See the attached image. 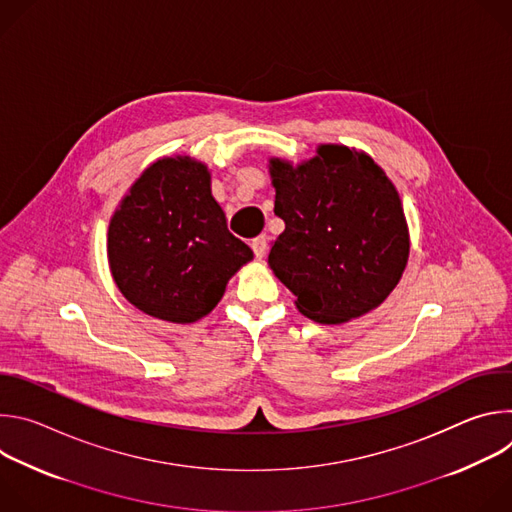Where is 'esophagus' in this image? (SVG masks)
I'll return each instance as SVG.
<instances>
[{"instance_id":"34e87169","label":"esophagus","mask_w":512,"mask_h":512,"mask_svg":"<svg viewBox=\"0 0 512 512\" xmlns=\"http://www.w3.org/2000/svg\"><path fill=\"white\" fill-rule=\"evenodd\" d=\"M251 249H253L255 257H257V259H261V257L265 255V249H267V237H265V235L255 237V239L251 241Z\"/></svg>"}]
</instances>
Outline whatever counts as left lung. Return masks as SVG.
I'll list each match as a JSON object with an SVG mask.
<instances>
[{
    "instance_id": "1",
    "label": "left lung",
    "mask_w": 512,
    "mask_h": 512,
    "mask_svg": "<svg viewBox=\"0 0 512 512\" xmlns=\"http://www.w3.org/2000/svg\"><path fill=\"white\" fill-rule=\"evenodd\" d=\"M269 174L285 231L267 261L298 310L342 324L379 308L409 259L403 204L383 168L364 152L324 143L298 166L271 158Z\"/></svg>"
}]
</instances>
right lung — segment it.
<instances>
[{"instance_id": "add662e5", "label": "right lung", "mask_w": 512, "mask_h": 512, "mask_svg": "<svg viewBox=\"0 0 512 512\" xmlns=\"http://www.w3.org/2000/svg\"><path fill=\"white\" fill-rule=\"evenodd\" d=\"M107 257L127 302L190 324L221 302L253 251L227 229L208 168L178 156L158 160L129 188L111 216Z\"/></svg>"}]
</instances>
